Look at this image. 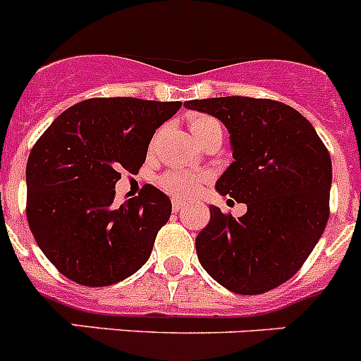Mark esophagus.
<instances>
[{
  "label": "esophagus",
  "mask_w": 361,
  "mask_h": 361,
  "mask_svg": "<svg viewBox=\"0 0 361 361\" xmlns=\"http://www.w3.org/2000/svg\"><path fill=\"white\" fill-rule=\"evenodd\" d=\"M184 206H186V202L180 199H173V202H171V208H173V212H183Z\"/></svg>",
  "instance_id": "obj_1"
}]
</instances>
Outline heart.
<instances>
[{"label":"heart","instance_id":"obj_1","mask_svg":"<svg viewBox=\"0 0 361 361\" xmlns=\"http://www.w3.org/2000/svg\"><path fill=\"white\" fill-rule=\"evenodd\" d=\"M215 130L222 132V126L215 117L202 116V114L190 117V132L193 133L197 142L202 141L204 137L215 132ZM206 183H208V173L191 170H170L159 177V184H161L162 190L170 195L178 197V199L197 195Z\"/></svg>","mask_w":361,"mask_h":361}]
</instances>
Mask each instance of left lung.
Segmentation results:
<instances>
[{"label": "left lung", "mask_w": 361, "mask_h": 361, "mask_svg": "<svg viewBox=\"0 0 361 361\" xmlns=\"http://www.w3.org/2000/svg\"><path fill=\"white\" fill-rule=\"evenodd\" d=\"M184 106L226 124L235 161L216 191L247 206L238 219L209 206L195 240L200 264L237 295L279 288L307 260L329 219V152L312 124L279 101L231 95Z\"/></svg>", "instance_id": "left-lung-1"}]
</instances>
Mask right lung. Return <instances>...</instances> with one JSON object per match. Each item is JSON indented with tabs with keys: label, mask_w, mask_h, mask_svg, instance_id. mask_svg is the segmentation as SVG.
<instances>
[{
	"label": "right lung",
	"mask_w": 361,
	"mask_h": 361,
	"mask_svg": "<svg viewBox=\"0 0 361 361\" xmlns=\"http://www.w3.org/2000/svg\"><path fill=\"white\" fill-rule=\"evenodd\" d=\"M178 108V101L86 99L36 141L27 162V220L66 279L104 288L145 266L171 202L146 184L139 197L116 206V183L123 171L141 170L155 130Z\"/></svg>",
	"instance_id": "1"
}]
</instances>
